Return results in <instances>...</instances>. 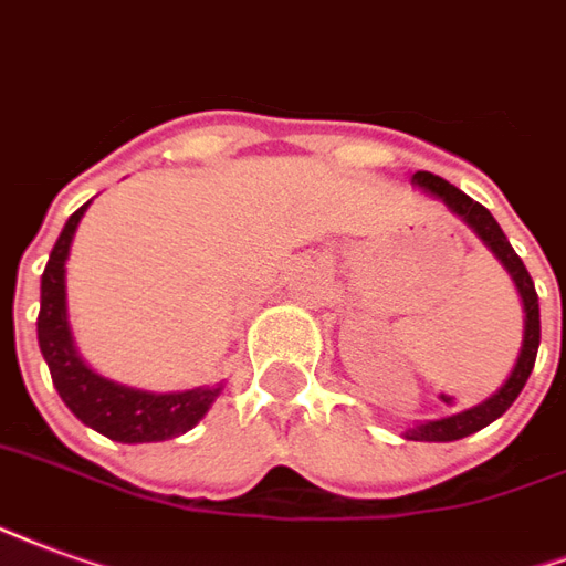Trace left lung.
Segmentation results:
<instances>
[{
	"instance_id": "1",
	"label": "left lung",
	"mask_w": 566,
	"mask_h": 566,
	"mask_svg": "<svg viewBox=\"0 0 566 566\" xmlns=\"http://www.w3.org/2000/svg\"><path fill=\"white\" fill-rule=\"evenodd\" d=\"M413 187L424 189L428 196L440 198L455 217H461V222H468V229H473V234L480 238L489 250L494 253V259L506 268V274L515 283V292L522 298V311H525V334H522V349H518V358H515L510 377L503 382L501 389L494 391L492 398H485L476 407H468L461 413L443 416V419H428V422H416L413 428L403 431V440H422V443H449V440H461V437L476 434L480 428L492 424L494 419H501L513 401L525 389L527 377L534 370V361H537L539 349V301L537 289H534V280L527 274L525 262L515 255V250L506 241V234L501 232V226L494 220L489 210L482 208L480 201H473L470 196H464L461 189L452 187L443 177L431 175V171H416Z\"/></svg>"
}]
</instances>
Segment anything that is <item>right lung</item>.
Instances as JSON below:
<instances>
[{
	"mask_svg": "<svg viewBox=\"0 0 566 566\" xmlns=\"http://www.w3.org/2000/svg\"><path fill=\"white\" fill-rule=\"evenodd\" d=\"M86 208L90 201L69 217L53 243L48 268L41 274L39 346L51 368L53 386L65 407L86 428L117 443H159V440L187 434L189 428H196L205 419L210 403L220 398L222 382L184 391L135 389V386H123L96 374L74 346L69 301H65V262H69L72 238L77 232V222L84 220Z\"/></svg>",
	"mask_w": 566,
	"mask_h": 566,
	"instance_id": "right-lung-1",
	"label": "right lung"
}]
</instances>
